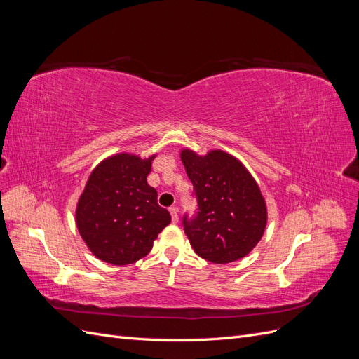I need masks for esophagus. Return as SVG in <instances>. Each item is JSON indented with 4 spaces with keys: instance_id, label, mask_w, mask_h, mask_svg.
<instances>
[{
    "instance_id": "34e87169",
    "label": "esophagus",
    "mask_w": 359,
    "mask_h": 359,
    "mask_svg": "<svg viewBox=\"0 0 359 359\" xmlns=\"http://www.w3.org/2000/svg\"><path fill=\"white\" fill-rule=\"evenodd\" d=\"M169 211H170V215H172V222L173 223H178L180 217H178V208H177V206H170Z\"/></svg>"
}]
</instances>
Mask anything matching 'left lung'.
<instances>
[{"label":"left lung","instance_id":"8db88e82","mask_svg":"<svg viewBox=\"0 0 359 359\" xmlns=\"http://www.w3.org/2000/svg\"><path fill=\"white\" fill-rule=\"evenodd\" d=\"M181 160L198 202L196 212L182 215L194 252L214 264H229L248 255L266 226V206L256 181L223 151L199 157L184 149Z\"/></svg>","mask_w":359,"mask_h":359}]
</instances>
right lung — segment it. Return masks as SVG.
<instances>
[{"label": "right lung", "instance_id": "right-lung-1", "mask_svg": "<svg viewBox=\"0 0 359 359\" xmlns=\"http://www.w3.org/2000/svg\"><path fill=\"white\" fill-rule=\"evenodd\" d=\"M154 158L109 157L86 182L76 208V224L82 240L103 262L128 265L142 259L170 223L169 211L157 203V191L147 182Z\"/></svg>", "mask_w": 359, "mask_h": 359}]
</instances>
